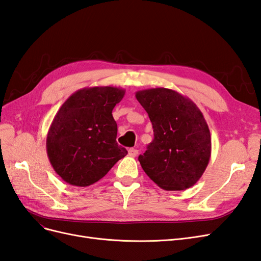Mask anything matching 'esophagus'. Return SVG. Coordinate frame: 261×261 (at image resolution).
I'll return each mask as SVG.
<instances>
[{
    "label": "esophagus",
    "instance_id": "esophagus-1",
    "mask_svg": "<svg viewBox=\"0 0 261 261\" xmlns=\"http://www.w3.org/2000/svg\"><path fill=\"white\" fill-rule=\"evenodd\" d=\"M128 154L130 156H136L138 154V150L135 148H130V149H128Z\"/></svg>",
    "mask_w": 261,
    "mask_h": 261
}]
</instances>
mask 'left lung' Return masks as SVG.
<instances>
[{
  "label": "left lung",
  "instance_id": "1",
  "mask_svg": "<svg viewBox=\"0 0 261 261\" xmlns=\"http://www.w3.org/2000/svg\"><path fill=\"white\" fill-rule=\"evenodd\" d=\"M152 123L153 140L138 156L141 168L165 191L194 186L206 170L211 155L208 124L194 102L168 88L136 92Z\"/></svg>",
  "mask_w": 261,
  "mask_h": 261
}]
</instances>
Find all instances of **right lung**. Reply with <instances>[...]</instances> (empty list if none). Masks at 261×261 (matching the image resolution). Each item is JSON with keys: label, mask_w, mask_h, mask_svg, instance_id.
I'll list each match as a JSON object with an SVG mask.
<instances>
[{"label": "right lung", "mask_w": 261, "mask_h": 261, "mask_svg": "<svg viewBox=\"0 0 261 261\" xmlns=\"http://www.w3.org/2000/svg\"><path fill=\"white\" fill-rule=\"evenodd\" d=\"M125 94L116 87L77 90L55 114L46 136V153L58 175L73 186L96 183L127 154L116 143L112 111Z\"/></svg>", "instance_id": "add662e5"}]
</instances>
